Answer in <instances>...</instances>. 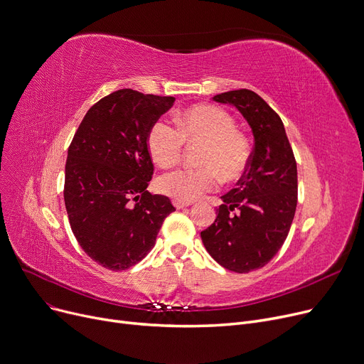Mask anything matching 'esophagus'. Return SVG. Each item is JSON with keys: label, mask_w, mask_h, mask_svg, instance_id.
Returning a JSON list of instances; mask_svg holds the SVG:
<instances>
[{"label": "esophagus", "mask_w": 364, "mask_h": 364, "mask_svg": "<svg viewBox=\"0 0 364 364\" xmlns=\"http://www.w3.org/2000/svg\"><path fill=\"white\" fill-rule=\"evenodd\" d=\"M172 205H174L177 209H183V208H187V206H190V203H187V202H180V200H172Z\"/></svg>", "instance_id": "34e87169"}]
</instances>
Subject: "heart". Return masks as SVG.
Listing matches in <instances>:
<instances>
[{
  "label": "heart",
  "instance_id": "obj_1",
  "mask_svg": "<svg viewBox=\"0 0 364 364\" xmlns=\"http://www.w3.org/2000/svg\"><path fill=\"white\" fill-rule=\"evenodd\" d=\"M178 130L166 121H156L147 134L150 156L159 166H174L184 143L202 144L199 169L168 172L158 181L161 192L180 202H195L213 192L220 183L239 180L250 165L251 144L227 110L214 105H199L186 109L176 118Z\"/></svg>",
  "mask_w": 364,
  "mask_h": 364
}]
</instances>
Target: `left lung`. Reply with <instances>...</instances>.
I'll return each instance as SVG.
<instances>
[{"instance_id":"1","label":"left lung","mask_w":364,"mask_h":364,"mask_svg":"<svg viewBox=\"0 0 364 364\" xmlns=\"http://www.w3.org/2000/svg\"><path fill=\"white\" fill-rule=\"evenodd\" d=\"M213 100L242 113L254 134V150L237 187L221 196L218 215L200 237L224 269L250 273L269 262L289 233L298 196L296 162L280 117L257 92L235 90Z\"/></svg>"}]
</instances>
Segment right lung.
<instances>
[{
	"mask_svg": "<svg viewBox=\"0 0 364 364\" xmlns=\"http://www.w3.org/2000/svg\"><path fill=\"white\" fill-rule=\"evenodd\" d=\"M174 100L114 91L87 112L69 146L63 195L70 228L105 269L119 272L140 262L176 211L166 196L146 190L153 176L147 134Z\"/></svg>",
	"mask_w": 364,
	"mask_h": 364,
	"instance_id": "add662e5",
	"label": "right lung"
}]
</instances>
